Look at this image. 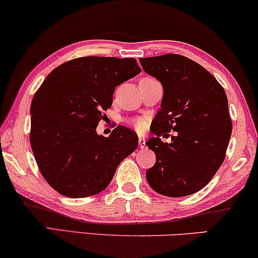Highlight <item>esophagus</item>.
<instances>
[{
	"label": "esophagus",
	"mask_w": 258,
	"mask_h": 258,
	"mask_svg": "<svg viewBox=\"0 0 258 258\" xmlns=\"http://www.w3.org/2000/svg\"><path fill=\"white\" fill-rule=\"evenodd\" d=\"M138 145H139L140 148L145 147V145H146V141H145L144 138H139V140H138Z\"/></svg>",
	"instance_id": "1"
}]
</instances>
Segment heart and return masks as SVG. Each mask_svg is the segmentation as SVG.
I'll return each instance as SVG.
<instances>
[{"mask_svg": "<svg viewBox=\"0 0 258 258\" xmlns=\"http://www.w3.org/2000/svg\"><path fill=\"white\" fill-rule=\"evenodd\" d=\"M134 126H136V127L139 131H141L145 126V121L143 120V119H137V120H134Z\"/></svg>", "mask_w": 258, "mask_h": 258, "instance_id": "obj_1", "label": "heart"}]
</instances>
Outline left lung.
<instances>
[{"label":"left lung","instance_id":"1","mask_svg":"<svg viewBox=\"0 0 258 258\" xmlns=\"http://www.w3.org/2000/svg\"><path fill=\"white\" fill-rule=\"evenodd\" d=\"M147 75L161 83V105L153 119L154 137L146 146L157 160L146 179L157 193L181 198L202 189L222 165L231 136L226 92L200 64L168 53L140 58ZM174 130L170 143L162 132Z\"/></svg>","mask_w":258,"mask_h":258}]
</instances>
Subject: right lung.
<instances>
[{"label": "right lung", "mask_w": 258, "mask_h": 258, "mask_svg": "<svg viewBox=\"0 0 258 258\" xmlns=\"http://www.w3.org/2000/svg\"><path fill=\"white\" fill-rule=\"evenodd\" d=\"M141 72L134 58L81 57L52 70L32 98L30 144L42 175L58 193L86 198L110 184L136 151L138 136L125 126L97 133L115 86Z\"/></svg>", "instance_id": "add662e5"}]
</instances>
